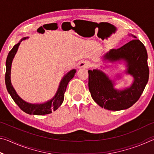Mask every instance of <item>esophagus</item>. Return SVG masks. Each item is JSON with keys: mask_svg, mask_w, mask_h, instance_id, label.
Returning a JSON list of instances; mask_svg holds the SVG:
<instances>
[{"mask_svg": "<svg viewBox=\"0 0 154 154\" xmlns=\"http://www.w3.org/2000/svg\"><path fill=\"white\" fill-rule=\"evenodd\" d=\"M90 66V62H88L87 60H83L80 62L78 67H79V69H88Z\"/></svg>", "mask_w": 154, "mask_h": 154, "instance_id": "esophagus-1", "label": "esophagus"}]
</instances>
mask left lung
I'll list each match as a JSON object with an SVG mask.
<instances>
[{"label": "left lung", "mask_w": 154, "mask_h": 154, "mask_svg": "<svg viewBox=\"0 0 154 154\" xmlns=\"http://www.w3.org/2000/svg\"><path fill=\"white\" fill-rule=\"evenodd\" d=\"M133 39L120 48L110 49L104 54V62H123L126 69L125 73L133 77L130 87L122 90L114 88L115 81L111 80L100 69L89 70L88 87L93 100L101 106L110 111H120L130 107L139 100L149 79L147 53L145 45L132 34ZM107 67V66H106ZM119 78V75H117Z\"/></svg>", "instance_id": "1"}]
</instances>
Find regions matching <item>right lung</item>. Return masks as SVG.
Segmentation results:
<instances>
[{
  "mask_svg": "<svg viewBox=\"0 0 154 154\" xmlns=\"http://www.w3.org/2000/svg\"><path fill=\"white\" fill-rule=\"evenodd\" d=\"M28 37H24L22 38L19 41V43L15 44L7 56L6 60V73H5V84H6L7 90L11 95L13 100L17 104L18 106L22 109L25 113L30 115H36V116H43L52 113V111H56L58 109L60 106L63 103L64 98V93L66 92V89L69 82L75 76L76 70L72 69L62 77V80L60 83L58 90L56 93L55 96L47 102L41 104H32L28 103L26 101L23 100L20 96L17 94L16 91L13 87L11 82V70L12 61L14 58V56L16 54L18 48L20 45V43L23 40H25Z\"/></svg>",
  "mask_w": 154,
  "mask_h": 154,
  "instance_id": "obj_1",
  "label": "right lung"
}]
</instances>
